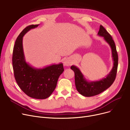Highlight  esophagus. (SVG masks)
I'll return each instance as SVG.
<instances>
[{"label": "esophagus", "instance_id": "obj_1", "mask_svg": "<svg viewBox=\"0 0 130 130\" xmlns=\"http://www.w3.org/2000/svg\"><path fill=\"white\" fill-rule=\"evenodd\" d=\"M71 61L69 59H66L65 60H64V65L65 66H69L71 64Z\"/></svg>", "mask_w": 130, "mask_h": 130}]
</instances>
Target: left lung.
Segmentation results:
<instances>
[{
  "instance_id": "8db88e82",
  "label": "left lung",
  "mask_w": 130,
  "mask_h": 130,
  "mask_svg": "<svg viewBox=\"0 0 130 130\" xmlns=\"http://www.w3.org/2000/svg\"><path fill=\"white\" fill-rule=\"evenodd\" d=\"M98 35L103 37L104 39L110 45L113 60V66L106 77L97 81H87L77 67L72 65L71 69L75 73V83L77 91L83 96L90 97L98 95L110 87L115 80L118 66V55L114 40L103 26L100 25Z\"/></svg>"
}]
</instances>
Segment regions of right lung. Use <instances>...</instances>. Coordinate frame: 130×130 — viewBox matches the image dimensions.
Segmentation results:
<instances>
[{
    "label": "right lung",
    "mask_w": 130,
    "mask_h": 130,
    "mask_svg": "<svg viewBox=\"0 0 130 130\" xmlns=\"http://www.w3.org/2000/svg\"><path fill=\"white\" fill-rule=\"evenodd\" d=\"M38 25H29L20 33L13 47L12 60L15 78L20 89L30 98L45 99L55 89L58 79L64 70L62 63L36 69L26 61L23 46V36Z\"/></svg>",
    "instance_id": "right-lung-1"
}]
</instances>
